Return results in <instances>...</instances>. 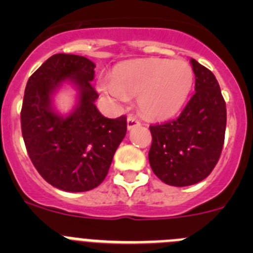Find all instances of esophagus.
I'll use <instances>...</instances> for the list:
<instances>
[{
	"label": "esophagus",
	"instance_id": "obj_1",
	"mask_svg": "<svg viewBox=\"0 0 253 253\" xmlns=\"http://www.w3.org/2000/svg\"><path fill=\"white\" fill-rule=\"evenodd\" d=\"M139 124H140L139 120L135 119V118H133V116H129L128 120H126V125H128L129 130H130V129H133V128H135V126H138Z\"/></svg>",
	"mask_w": 253,
	"mask_h": 253
}]
</instances>
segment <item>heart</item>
I'll return each instance as SVG.
<instances>
[{
  "label": "heart",
  "instance_id": "obj_1",
  "mask_svg": "<svg viewBox=\"0 0 253 253\" xmlns=\"http://www.w3.org/2000/svg\"><path fill=\"white\" fill-rule=\"evenodd\" d=\"M194 84V69L185 59H144L123 64L99 88L116 101L138 96V109L152 120H165L184 106Z\"/></svg>",
  "mask_w": 253,
  "mask_h": 253
}]
</instances>
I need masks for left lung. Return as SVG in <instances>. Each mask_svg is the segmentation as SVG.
I'll return each instance as SVG.
<instances>
[{
  "label": "left lung",
  "instance_id": "8db88e82",
  "mask_svg": "<svg viewBox=\"0 0 253 253\" xmlns=\"http://www.w3.org/2000/svg\"><path fill=\"white\" fill-rule=\"evenodd\" d=\"M195 93L177 119L151 125L152 171L165 184L190 186L210 175L224 144L227 109L215 76L190 59Z\"/></svg>",
  "mask_w": 253,
  "mask_h": 253
}]
</instances>
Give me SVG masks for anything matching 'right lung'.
Returning <instances> with one entry per match:
<instances>
[{
  "instance_id": "right-lung-1",
  "label": "right lung",
  "mask_w": 253,
  "mask_h": 253,
  "mask_svg": "<svg viewBox=\"0 0 253 253\" xmlns=\"http://www.w3.org/2000/svg\"><path fill=\"white\" fill-rule=\"evenodd\" d=\"M95 67L81 55H51L30 76L22 101L21 131L31 162L46 182L69 193L101 184L126 134L124 115L109 119L96 107ZM63 82L79 91L78 105L66 117L52 107Z\"/></svg>"
}]
</instances>
